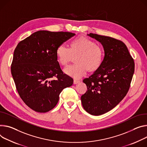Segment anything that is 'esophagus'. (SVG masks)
<instances>
[{
	"instance_id": "34e87169",
	"label": "esophagus",
	"mask_w": 147,
	"mask_h": 147,
	"mask_svg": "<svg viewBox=\"0 0 147 147\" xmlns=\"http://www.w3.org/2000/svg\"><path fill=\"white\" fill-rule=\"evenodd\" d=\"M79 82H80V81H78V80H74L73 84H76L78 83Z\"/></svg>"
}]
</instances>
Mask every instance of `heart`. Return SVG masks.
I'll use <instances>...</instances> for the list:
<instances>
[{
    "mask_svg": "<svg viewBox=\"0 0 147 147\" xmlns=\"http://www.w3.org/2000/svg\"><path fill=\"white\" fill-rule=\"evenodd\" d=\"M59 64L67 66L75 58V64L64 69V73L71 77L79 79L88 71L95 72L100 68L104 57V49L90 38L81 36L71 42L70 47L61 44L56 50Z\"/></svg>",
    "mask_w": 147,
    "mask_h": 147,
    "instance_id": "1",
    "label": "heart"
}]
</instances>
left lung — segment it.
<instances>
[{
    "mask_svg": "<svg viewBox=\"0 0 147 147\" xmlns=\"http://www.w3.org/2000/svg\"><path fill=\"white\" fill-rule=\"evenodd\" d=\"M102 45L104 57L100 68L83 82L87 91L82 96L84 109L93 115H102L118 104L129 90L135 64L126 45L119 40L90 33Z\"/></svg>",
    "mask_w": 147,
    "mask_h": 147,
    "instance_id": "obj_1",
    "label": "left lung"
}]
</instances>
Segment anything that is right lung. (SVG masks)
I'll return each instance as SVG.
<instances>
[{"mask_svg":"<svg viewBox=\"0 0 147 147\" xmlns=\"http://www.w3.org/2000/svg\"><path fill=\"white\" fill-rule=\"evenodd\" d=\"M75 34L40 30L17 45L11 73L19 95L33 110L50 111L57 104L62 90L73 84V78L60 68L56 50Z\"/></svg>","mask_w":147,"mask_h":147,"instance_id":"add662e5","label":"right lung"}]
</instances>
